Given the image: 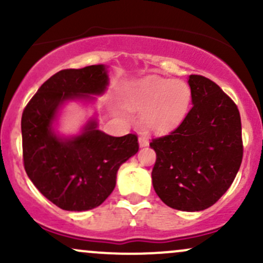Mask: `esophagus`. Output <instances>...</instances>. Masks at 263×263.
<instances>
[{"mask_svg":"<svg viewBox=\"0 0 263 263\" xmlns=\"http://www.w3.org/2000/svg\"><path fill=\"white\" fill-rule=\"evenodd\" d=\"M138 144H140V147H147L148 146V140H147L146 137H140L138 138Z\"/></svg>","mask_w":263,"mask_h":263,"instance_id":"1","label":"esophagus"}]
</instances>
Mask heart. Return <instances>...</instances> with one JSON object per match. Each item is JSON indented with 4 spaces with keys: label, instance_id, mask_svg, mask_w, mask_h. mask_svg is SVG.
<instances>
[{
    "label": "heart",
    "instance_id": "obj_1",
    "mask_svg": "<svg viewBox=\"0 0 263 263\" xmlns=\"http://www.w3.org/2000/svg\"><path fill=\"white\" fill-rule=\"evenodd\" d=\"M192 101V90L180 80L148 77L132 90L129 106L142 111V125L153 134H167L183 121Z\"/></svg>",
    "mask_w": 263,
    "mask_h": 263
}]
</instances>
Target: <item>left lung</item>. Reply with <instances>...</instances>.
I'll use <instances>...</instances> for the list:
<instances>
[{
  "mask_svg": "<svg viewBox=\"0 0 263 263\" xmlns=\"http://www.w3.org/2000/svg\"><path fill=\"white\" fill-rule=\"evenodd\" d=\"M188 84L193 107L173 132L149 143L157 155L152 184L170 208L201 211L225 194L240 170L241 119L214 81L189 75Z\"/></svg>",
  "mask_w": 263,
  "mask_h": 263,
  "instance_id": "8db88e82",
  "label": "left lung"
}]
</instances>
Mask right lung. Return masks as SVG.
<instances>
[{
	"instance_id": "obj_1",
	"label": "right lung",
	"mask_w": 263,
	"mask_h": 263,
	"mask_svg": "<svg viewBox=\"0 0 263 263\" xmlns=\"http://www.w3.org/2000/svg\"><path fill=\"white\" fill-rule=\"evenodd\" d=\"M108 66L60 70L38 89L22 115L23 161L27 176L60 209L86 211L106 200L117 171L138 152L136 135L114 137L99 129L96 112L80 131L63 135L59 117L68 102L93 105L108 86Z\"/></svg>"
}]
</instances>
